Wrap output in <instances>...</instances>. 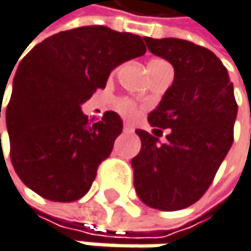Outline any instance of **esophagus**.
<instances>
[{
  "label": "esophagus",
  "mask_w": 251,
  "mask_h": 251,
  "mask_svg": "<svg viewBox=\"0 0 251 251\" xmlns=\"http://www.w3.org/2000/svg\"><path fill=\"white\" fill-rule=\"evenodd\" d=\"M123 131H125V132H132V131H134L132 125H131V123H125V125H123Z\"/></svg>",
  "instance_id": "34e87169"
}]
</instances>
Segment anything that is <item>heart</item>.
Returning <instances> with one entry per match:
<instances>
[{
  "label": "heart",
  "mask_w": 251,
  "mask_h": 251,
  "mask_svg": "<svg viewBox=\"0 0 251 251\" xmlns=\"http://www.w3.org/2000/svg\"><path fill=\"white\" fill-rule=\"evenodd\" d=\"M156 61H159V60L151 61L149 64L156 63ZM117 108H119V111H120L123 116H126V117H134V116L137 114V107H135V103H134L132 100H129V99H122V100H119V102H117Z\"/></svg>",
  "instance_id": "heart-1"
}]
</instances>
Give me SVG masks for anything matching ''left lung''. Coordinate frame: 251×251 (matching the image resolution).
<instances>
[{"label": "left lung", "instance_id": "obj_1", "mask_svg": "<svg viewBox=\"0 0 251 251\" xmlns=\"http://www.w3.org/2000/svg\"><path fill=\"white\" fill-rule=\"evenodd\" d=\"M143 39L173 66L175 79L148 117L153 131L169 129L167 141L135 131L141 151L131 161L134 187L148 206L177 211L212 184L232 146L238 105L227 69L214 52L182 39Z\"/></svg>", "mask_w": 251, "mask_h": 251}]
</instances>
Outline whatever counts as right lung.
Instances as JSON below:
<instances>
[{
	"mask_svg": "<svg viewBox=\"0 0 251 251\" xmlns=\"http://www.w3.org/2000/svg\"><path fill=\"white\" fill-rule=\"evenodd\" d=\"M144 52L140 36L92 25L57 33L25 55L5 123L13 169L28 188L52 201H75L90 190L123 123L107 111L90 125L81 105L114 67Z\"/></svg>",
	"mask_w": 251,
	"mask_h": 251,
	"instance_id": "obj_1",
	"label": "right lung"
}]
</instances>
